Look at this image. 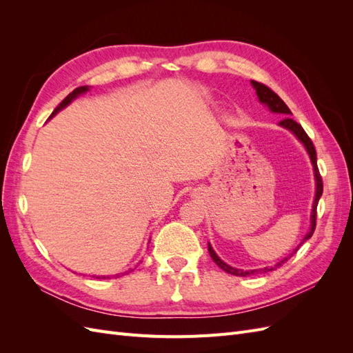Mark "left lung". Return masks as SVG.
<instances>
[{"mask_svg":"<svg viewBox=\"0 0 353 353\" xmlns=\"http://www.w3.org/2000/svg\"><path fill=\"white\" fill-rule=\"evenodd\" d=\"M252 85H253V88L256 90V94H258V99H259V101H261L262 104L268 105V109H270L272 113H279V114H281V116H285L283 121H280L279 125L283 126V128H285V130H288V131H292V132L299 138V141H301V143L305 145L309 157H311V162H312V166H314V175H315L316 190H315V199H314L312 215H311V230H309V232L303 237V240H302V243H303V241L311 239L314 231H315V227H316V206H318L319 197L323 196V178H321V175H319V170H318V166H316V152H315V147H314V144H312V141H311V138H309L307 134L305 132L303 128H302L301 125H299L296 121L292 119V117H290V114H292L290 109L287 108V104L279 97V95H276L271 88H268V87H266V85H263V83H261V82L252 81ZM302 243H301V244H302ZM299 248H301V245H297V249H299ZM208 249H209L210 258L213 259V262H215V263L219 266L221 270H223V271L231 274V275H237V276H248V275H252V274H254V272H261V274H262V272L274 271V270H276V268H280V266H281L284 262H287L288 258H292L293 253L297 252V249H294V252H293L290 256H288V258H284L283 261H280L279 263L274 265V266H266V268H262V270L243 271V270L232 268V266L227 265L222 259H219V256L215 253V250L212 249L210 244H209Z\"/></svg>","mask_w":353,"mask_h":353,"instance_id":"1","label":"left lung"}]
</instances>
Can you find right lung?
I'll list each match as a JSON object with an SVG mask.
<instances>
[{
	"instance_id": "1",
	"label": "right lung",
	"mask_w": 353,
	"mask_h": 353,
	"mask_svg": "<svg viewBox=\"0 0 353 353\" xmlns=\"http://www.w3.org/2000/svg\"><path fill=\"white\" fill-rule=\"evenodd\" d=\"M87 91H90L88 85H85V87H79V88H77V90H73V91H72V92L68 95V97H66L65 100H63V101H61V103L57 105V108L54 109V112L51 113V116H50V117L56 116V114H57V113H59L61 109H65L68 104H70V103H72L74 99H77L78 95H81V94H83V92H87ZM131 271H132V270H130V271H128V272H131ZM128 272H123L122 275H125V274H128ZM119 275H121V274H116V275H113V276H112V279H117V276H119ZM92 276H95V275H92ZM95 279H99V280H100V279H101V280H105V279H110V276H109V275H108V276H105V275H99V276H95Z\"/></svg>"
}]
</instances>
